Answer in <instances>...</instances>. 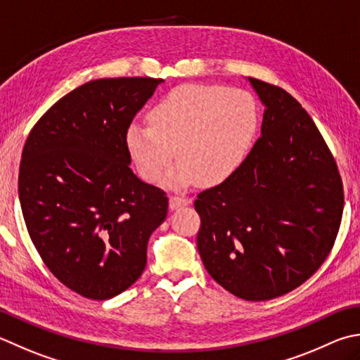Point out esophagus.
<instances>
[{"mask_svg":"<svg viewBox=\"0 0 360 360\" xmlns=\"http://www.w3.org/2000/svg\"><path fill=\"white\" fill-rule=\"evenodd\" d=\"M190 202L188 198H184V196H170V209H178V207H182V206H187V204Z\"/></svg>","mask_w":360,"mask_h":360,"instance_id":"esophagus-1","label":"esophagus"}]
</instances>
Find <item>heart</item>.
I'll use <instances>...</instances> for the list:
<instances>
[{
  "label": "heart",
  "instance_id": "1",
  "mask_svg": "<svg viewBox=\"0 0 360 360\" xmlns=\"http://www.w3.org/2000/svg\"><path fill=\"white\" fill-rule=\"evenodd\" d=\"M256 131L257 108L248 91L187 84L154 104L150 123H131L126 145L146 181L159 182L178 156L167 184L214 187L238 170Z\"/></svg>",
  "mask_w": 360,
  "mask_h": 360
}]
</instances>
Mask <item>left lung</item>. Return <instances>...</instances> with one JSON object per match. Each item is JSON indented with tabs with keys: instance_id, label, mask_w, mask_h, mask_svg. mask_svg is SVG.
I'll return each instance as SVG.
<instances>
[{
	"instance_id": "obj_1",
	"label": "left lung",
	"mask_w": 360,
	"mask_h": 360,
	"mask_svg": "<svg viewBox=\"0 0 360 360\" xmlns=\"http://www.w3.org/2000/svg\"><path fill=\"white\" fill-rule=\"evenodd\" d=\"M265 105L262 136L238 170L195 200L196 245L218 284L245 301L295 290L333 250L343 214L335 160L284 89L250 77Z\"/></svg>"
}]
</instances>
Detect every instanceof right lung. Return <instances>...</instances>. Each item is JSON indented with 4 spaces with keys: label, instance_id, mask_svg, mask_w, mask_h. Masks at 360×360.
Segmentation results:
<instances>
[{
    "label": "right lung",
    "instance_id": "add662e5",
    "mask_svg": "<svg viewBox=\"0 0 360 360\" xmlns=\"http://www.w3.org/2000/svg\"><path fill=\"white\" fill-rule=\"evenodd\" d=\"M162 81L86 82L26 139L18 196L27 232L48 270L84 298H114L136 283L167 217V193L132 173L126 145L128 126Z\"/></svg>",
    "mask_w": 360,
    "mask_h": 360
}]
</instances>
